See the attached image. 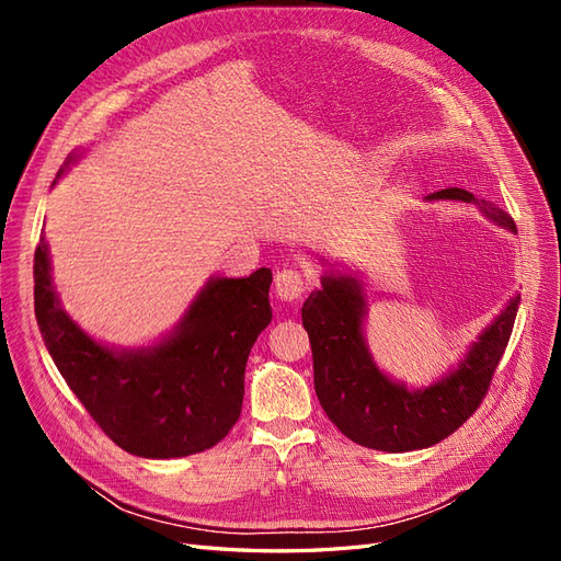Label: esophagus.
I'll return each instance as SVG.
<instances>
[{
  "label": "esophagus",
  "mask_w": 561,
  "mask_h": 561,
  "mask_svg": "<svg viewBox=\"0 0 561 561\" xmlns=\"http://www.w3.org/2000/svg\"><path fill=\"white\" fill-rule=\"evenodd\" d=\"M307 285H309V268L301 264L280 268L276 274V280H274L276 295L283 301H297L304 295V290H307Z\"/></svg>",
  "instance_id": "esophagus-1"
}]
</instances>
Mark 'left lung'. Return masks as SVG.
I'll return each mask as SVG.
<instances>
[{"label": "left lung", "mask_w": 561, "mask_h": 561, "mask_svg": "<svg viewBox=\"0 0 561 561\" xmlns=\"http://www.w3.org/2000/svg\"><path fill=\"white\" fill-rule=\"evenodd\" d=\"M431 198L474 203L489 219L517 231L515 219L491 201L466 190H443ZM519 295L482 332L449 377L423 390H407L383 377L363 342L365 301L360 285L325 276L301 307L313 351L316 396L328 419L353 443L381 451H412L437 445L474 414L511 342Z\"/></svg>", "instance_id": "obj_1"}]
</instances>
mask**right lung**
I'll use <instances>...</instances> for the list:
<instances>
[{
    "instance_id": "right-lung-1",
    "label": "right lung",
    "mask_w": 561,
    "mask_h": 561,
    "mask_svg": "<svg viewBox=\"0 0 561 561\" xmlns=\"http://www.w3.org/2000/svg\"><path fill=\"white\" fill-rule=\"evenodd\" d=\"M268 285L271 268L215 278L168 342L114 353L60 309L44 239L35 250V316L50 358L100 431L145 458L206 451L233 428L250 348L271 322Z\"/></svg>"
}]
</instances>
